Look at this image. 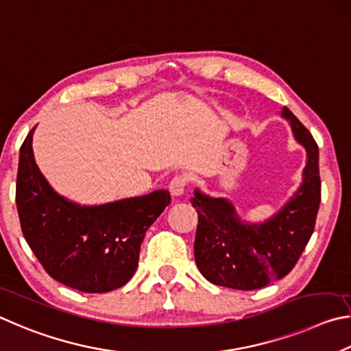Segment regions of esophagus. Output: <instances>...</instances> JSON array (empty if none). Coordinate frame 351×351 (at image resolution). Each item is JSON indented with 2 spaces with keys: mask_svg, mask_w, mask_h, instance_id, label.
I'll return each mask as SVG.
<instances>
[{
  "mask_svg": "<svg viewBox=\"0 0 351 351\" xmlns=\"http://www.w3.org/2000/svg\"><path fill=\"white\" fill-rule=\"evenodd\" d=\"M186 185H188V180L185 179V177H182V176L174 177V179L169 182L171 195H174V197H180V195H183V193H185Z\"/></svg>",
  "mask_w": 351,
  "mask_h": 351,
  "instance_id": "esophagus-1",
  "label": "esophagus"
}]
</instances>
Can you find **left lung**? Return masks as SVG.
<instances>
[{
    "instance_id": "left-lung-1",
    "label": "left lung",
    "mask_w": 351,
    "mask_h": 351,
    "mask_svg": "<svg viewBox=\"0 0 351 351\" xmlns=\"http://www.w3.org/2000/svg\"><path fill=\"white\" fill-rule=\"evenodd\" d=\"M294 138L306 151L302 185L279 213L262 223L242 222L226 199L195 189L191 199L199 223L194 242L195 263L214 285L232 290H259L291 271L313 234L321 204L319 147L290 109H282Z\"/></svg>"
}]
</instances>
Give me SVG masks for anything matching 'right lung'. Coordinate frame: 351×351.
<instances>
[{"label":"right lung","instance_id":"1","mask_svg":"<svg viewBox=\"0 0 351 351\" xmlns=\"http://www.w3.org/2000/svg\"><path fill=\"white\" fill-rule=\"evenodd\" d=\"M20 149L16 208L24 239L52 279L83 293H108L128 284L140 245L169 205L158 189L140 197L86 206L55 193L35 163L32 137Z\"/></svg>","mask_w":351,"mask_h":351}]
</instances>
